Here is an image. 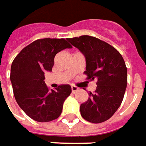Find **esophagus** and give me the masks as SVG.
Returning <instances> with one entry per match:
<instances>
[{
  "label": "esophagus",
  "mask_w": 146,
  "mask_h": 146,
  "mask_svg": "<svg viewBox=\"0 0 146 146\" xmlns=\"http://www.w3.org/2000/svg\"><path fill=\"white\" fill-rule=\"evenodd\" d=\"M78 90H79V88H78L76 86H75V85H72V86H71V91H72V92H73V93L76 92Z\"/></svg>",
  "instance_id": "obj_1"
}]
</instances>
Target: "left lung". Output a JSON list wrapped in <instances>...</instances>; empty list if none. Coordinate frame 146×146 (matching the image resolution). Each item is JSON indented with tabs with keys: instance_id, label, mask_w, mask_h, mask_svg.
Returning a JSON list of instances; mask_svg holds the SVG:
<instances>
[{
	"instance_id": "1",
	"label": "left lung",
	"mask_w": 146,
	"mask_h": 146,
	"mask_svg": "<svg viewBox=\"0 0 146 146\" xmlns=\"http://www.w3.org/2000/svg\"><path fill=\"white\" fill-rule=\"evenodd\" d=\"M86 58L87 80H96V89L81 104L86 121L98 124L111 118L121 106L127 87V67L119 51L104 41L89 35L67 38Z\"/></svg>"
}]
</instances>
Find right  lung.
I'll return each instance as SVG.
<instances>
[{
  "label": "right lung",
  "instance_id": "1",
  "mask_svg": "<svg viewBox=\"0 0 146 146\" xmlns=\"http://www.w3.org/2000/svg\"><path fill=\"white\" fill-rule=\"evenodd\" d=\"M64 38H42L23 48L12 62L13 95L25 114L38 122H48L61 115L63 102L71 93L69 84L50 90L45 72L51 71L54 58L61 50L71 48Z\"/></svg>",
  "mask_w": 146,
  "mask_h": 146
}]
</instances>
